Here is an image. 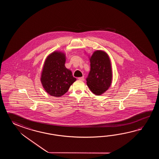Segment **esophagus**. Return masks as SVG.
<instances>
[{
  "mask_svg": "<svg viewBox=\"0 0 159 159\" xmlns=\"http://www.w3.org/2000/svg\"><path fill=\"white\" fill-rule=\"evenodd\" d=\"M78 80H81V81H84V77H79V78H78Z\"/></svg>",
  "mask_w": 159,
  "mask_h": 159,
  "instance_id": "esophagus-1",
  "label": "esophagus"
}]
</instances>
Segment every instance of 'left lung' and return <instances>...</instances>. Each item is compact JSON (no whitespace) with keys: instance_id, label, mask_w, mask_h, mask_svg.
<instances>
[{"instance_id":"left-lung-1","label":"left lung","mask_w":159,"mask_h":159,"mask_svg":"<svg viewBox=\"0 0 159 159\" xmlns=\"http://www.w3.org/2000/svg\"><path fill=\"white\" fill-rule=\"evenodd\" d=\"M90 67L86 78L87 84L94 94L99 95L111 84V66L108 55L101 51L94 52L90 58Z\"/></svg>"}]
</instances>
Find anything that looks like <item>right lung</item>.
<instances>
[{
    "label": "right lung",
    "instance_id": "obj_1",
    "mask_svg": "<svg viewBox=\"0 0 159 159\" xmlns=\"http://www.w3.org/2000/svg\"><path fill=\"white\" fill-rule=\"evenodd\" d=\"M65 57L55 52L48 57L45 62L41 81L49 94L59 97L65 94L76 78L70 70L65 68Z\"/></svg>",
    "mask_w": 159,
    "mask_h": 159
}]
</instances>
